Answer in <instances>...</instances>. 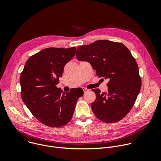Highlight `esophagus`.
Returning a JSON list of instances; mask_svg holds the SVG:
<instances>
[{"label":"esophagus","mask_w":161,"mask_h":161,"mask_svg":"<svg viewBox=\"0 0 161 161\" xmlns=\"http://www.w3.org/2000/svg\"><path fill=\"white\" fill-rule=\"evenodd\" d=\"M82 89H83L84 92H88V91H89V90H88V88H84V87L82 88Z\"/></svg>","instance_id":"esophagus-1"}]
</instances>
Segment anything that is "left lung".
Listing matches in <instances>:
<instances>
[{
  "mask_svg": "<svg viewBox=\"0 0 161 161\" xmlns=\"http://www.w3.org/2000/svg\"><path fill=\"white\" fill-rule=\"evenodd\" d=\"M77 58L89 62L101 78L108 79L107 92L93 89L96 99L91 108L96 117L106 123L122 120L138 96L142 80L135 58L121 42L99 40L77 48Z\"/></svg>",
  "mask_w": 161,
  "mask_h": 161,
  "instance_id": "obj_1",
  "label": "left lung"
}]
</instances>
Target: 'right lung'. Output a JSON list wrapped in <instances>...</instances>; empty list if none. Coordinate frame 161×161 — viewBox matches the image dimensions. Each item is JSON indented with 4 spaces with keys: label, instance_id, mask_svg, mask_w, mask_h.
Returning <instances> with one entry per match:
<instances>
[{
    "label": "right lung",
    "instance_id": "right-lung-1",
    "mask_svg": "<svg viewBox=\"0 0 161 161\" xmlns=\"http://www.w3.org/2000/svg\"><path fill=\"white\" fill-rule=\"evenodd\" d=\"M75 47L46 48L31 56L20 75L21 96L33 115L52 127L67 124L83 91L63 92L56 85L65 65L76 54ZM77 90V89H76Z\"/></svg>",
    "mask_w": 161,
    "mask_h": 161
}]
</instances>
